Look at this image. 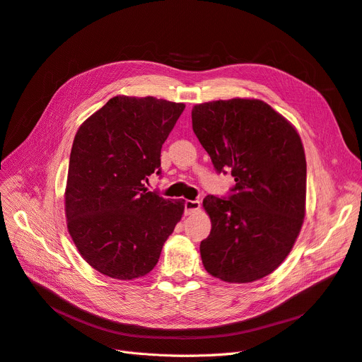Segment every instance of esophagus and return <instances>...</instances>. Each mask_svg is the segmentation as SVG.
Segmentation results:
<instances>
[{"label": "esophagus", "instance_id": "1", "mask_svg": "<svg viewBox=\"0 0 362 362\" xmlns=\"http://www.w3.org/2000/svg\"><path fill=\"white\" fill-rule=\"evenodd\" d=\"M184 209H185V215H193L197 211H200V202L199 200H185Z\"/></svg>", "mask_w": 362, "mask_h": 362}]
</instances>
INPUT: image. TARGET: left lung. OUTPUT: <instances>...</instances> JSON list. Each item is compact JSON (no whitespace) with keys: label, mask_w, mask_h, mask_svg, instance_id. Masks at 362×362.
Masks as SVG:
<instances>
[{"label":"left lung","mask_w":362,"mask_h":362,"mask_svg":"<svg viewBox=\"0 0 362 362\" xmlns=\"http://www.w3.org/2000/svg\"><path fill=\"white\" fill-rule=\"evenodd\" d=\"M193 131L216 172L235 185L206 196L212 230L200 243L204 269L227 283H252L277 269L305 218L306 160L286 117L256 98L216 100L192 110Z\"/></svg>","instance_id":"left-lung-1"}]
</instances>
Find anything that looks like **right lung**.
Returning a JSON list of instances; mask_svg holds the SVG:
<instances>
[{"label": "right lung", "mask_w": 362, "mask_h": 362, "mask_svg": "<svg viewBox=\"0 0 362 362\" xmlns=\"http://www.w3.org/2000/svg\"><path fill=\"white\" fill-rule=\"evenodd\" d=\"M184 103L116 95L79 127L64 192L67 230L81 256L116 280L143 277L156 267L184 200L148 192L160 175V150Z\"/></svg>", "instance_id": "right-lung-1"}]
</instances>
